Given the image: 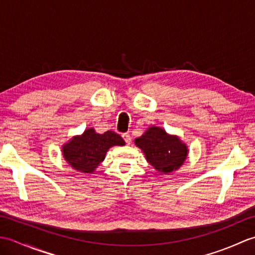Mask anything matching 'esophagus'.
Here are the masks:
<instances>
[{
	"label": "esophagus",
	"mask_w": 255,
	"mask_h": 255,
	"mask_svg": "<svg viewBox=\"0 0 255 255\" xmlns=\"http://www.w3.org/2000/svg\"><path fill=\"white\" fill-rule=\"evenodd\" d=\"M123 138L125 140V142H126L127 144L131 142V137H130V134H129V133H123Z\"/></svg>",
	"instance_id": "esophagus-1"
}]
</instances>
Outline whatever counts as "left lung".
Listing matches in <instances>:
<instances>
[{
    "label": "left lung",
    "mask_w": 255,
    "mask_h": 255,
    "mask_svg": "<svg viewBox=\"0 0 255 255\" xmlns=\"http://www.w3.org/2000/svg\"><path fill=\"white\" fill-rule=\"evenodd\" d=\"M134 144L141 149L145 160L161 174H170L184 164L188 148L176 134L167 133L163 128L150 126Z\"/></svg>",
    "instance_id": "left-lung-1"
}]
</instances>
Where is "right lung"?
Segmentation results:
<instances>
[{
    "label": "right lung",
    "instance_id": "right-lung-1",
    "mask_svg": "<svg viewBox=\"0 0 255 255\" xmlns=\"http://www.w3.org/2000/svg\"><path fill=\"white\" fill-rule=\"evenodd\" d=\"M114 145H125L118 133L112 130L97 133L94 128H88L62 145V155L73 170L92 174L104 161L108 149Z\"/></svg>",
    "mask_w": 255,
    "mask_h": 255
}]
</instances>
